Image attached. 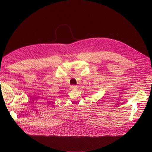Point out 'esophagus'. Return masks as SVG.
<instances>
[{
	"label": "esophagus",
	"instance_id": "obj_1",
	"mask_svg": "<svg viewBox=\"0 0 152 152\" xmlns=\"http://www.w3.org/2000/svg\"><path fill=\"white\" fill-rule=\"evenodd\" d=\"M71 88H72V90H75V89H77V86H75V85H72V86H71V87H70Z\"/></svg>",
	"mask_w": 152,
	"mask_h": 152
}]
</instances>
